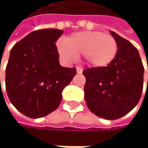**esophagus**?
Masks as SVG:
<instances>
[{"label":"esophagus","mask_w":148,"mask_h":148,"mask_svg":"<svg viewBox=\"0 0 148 148\" xmlns=\"http://www.w3.org/2000/svg\"><path fill=\"white\" fill-rule=\"evenodd\" d=\"M76 72H77V73H82V69L81 67H76Z\"/></svg>","instance_id":"1"}]
</instances>
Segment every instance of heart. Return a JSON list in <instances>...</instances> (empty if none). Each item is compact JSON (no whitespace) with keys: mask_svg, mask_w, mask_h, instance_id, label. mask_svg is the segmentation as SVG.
I'll return each mask as SVG.
<instances>
[{"mask_svg":"<svg viewBox=\"0 0 148 148\" xmlns=\"http://www.w3.org/2000/svg\"><path fill=\"white\" fill-rule=\"evenodd\" d=\"M58 50L66 61H72L77 55H83L91 66L104 67L115 58L118 45L112 35L99 31H87L73 34L66 42H59Z\"/></svg>","mask_w":148,"mask_h":148,"instance_id":"b5f03b06","label":"heart"}]
</instances>
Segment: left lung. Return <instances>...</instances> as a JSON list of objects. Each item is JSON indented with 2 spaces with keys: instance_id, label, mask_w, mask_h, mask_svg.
Masks as SVG:
<instances>
[{
  "instance_id": "left-lung-1",
  "label": "left lung",
  "mask_w": 148,
  "mask_h": 148,
  "mask_svg": "<svg viewBox=\"0 0 148 148\" xmlns=\"http://www.w3.org/2000/svg\"><path fill=\"white\" fill-rule=\"evenodd\" d=\"M118 50L111 64L85 69L84 99L99 117L115 120L132 111L143 90L144 66L136 47L114 32Z\"/></svg>"
}]
</instances>
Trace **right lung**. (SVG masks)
<instances>
[{"label":"right lung","instance_id":"right-lung-1","mask_svg":"<svg viewBox=\"0 0 148 148\" xmlns=\"http://www.w3.org/2000/svg\"><path fill=\"white\" fill-rule=\"evenodd\" d=\"M63 33L53 28L34 31L10 50L6 91L12 105L27 117L40 118L55 111L62 91L76 73L75 67L59 64L55 42Z\"/></svg>","mask_w":148,"mask_h":148}]
</instances>
